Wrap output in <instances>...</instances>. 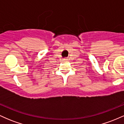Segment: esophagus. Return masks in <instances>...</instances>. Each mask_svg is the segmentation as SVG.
<instances>
[{"instance_id":"obj_1","label":"esophagus","mask_w":124,"mask_h":124,"mask_svg":"<svg viewBox=\"0 0 124 124\" xmlns=\"http://www.w3.org/2000/svg\"><path fill=\"white\" fill-rule=\"evenodd\" d=\"M63 61H68V58H63Z\"/></svg>"}]
</instances>
